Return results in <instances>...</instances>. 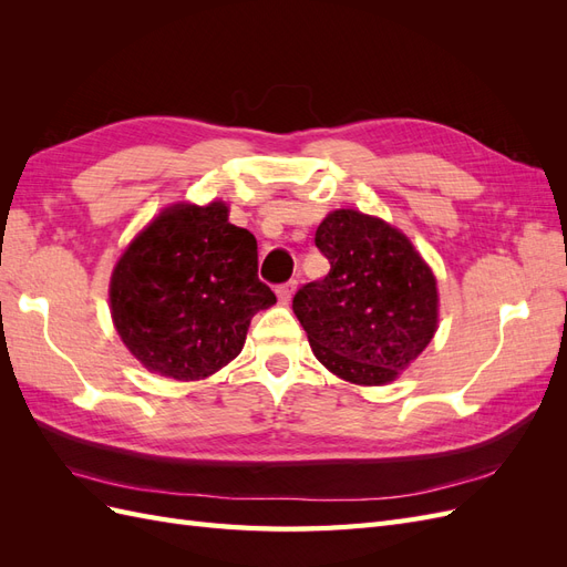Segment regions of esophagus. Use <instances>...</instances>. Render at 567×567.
<instances>
[{"mask_svg": "<svg viewBox=\"0 0 567 567\" xmlns=\"http://www.w3.org/2000/svg\"><path fill=\"white\" fill-rule=\"evenodd\" d=\"M296 288H298V281H296V279H290V281L281 284V286H277V296H279V300H281L284 305H288V302H290V298H293V293H296Z\"/></svg>", "mask_w": 567, "mask_h": 567, "instance_id": "esophagus-1", "label": "esophagus"}]
</instances>
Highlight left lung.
I'll use <instances>...</instances> for the list:
<instances>
[{
  "label": "left lung",
  "instance_id": "obj_1",
  "mask_svg": "<svg viewBox=\"0 0 567 567\" xmlns=\"http://www.w3.org/2000/svg\"><path fill=\"white\" fill-rule=\"evenodd\" d=\"M315 244L331 271L293 298L315 357L350 383L392 381L435 336L431 267L402 231L357 210L331 213Z\"/></svg>",
  "mask_w": 567,
  "mask_h": 567
}]
</instances>
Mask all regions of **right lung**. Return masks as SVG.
<instances>
[{"label": "right lung", "mask_w": 567, "mask_h": 567, "mask_svg": "<svg viewBox=\"0 0 567 567\" xmlns=\"http://www.w3.org/2000/svg\"><path fill=\"white\" fill-rule=\"evenodd\" d=\"M277 302L257 241L225 203L175 205L134 238L111 279L113 323L140 362L198 381L244 350L250 319Z\"/></svg>", "instance_id": "add662e5"}]
</instances>
